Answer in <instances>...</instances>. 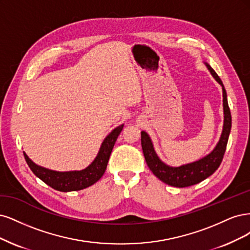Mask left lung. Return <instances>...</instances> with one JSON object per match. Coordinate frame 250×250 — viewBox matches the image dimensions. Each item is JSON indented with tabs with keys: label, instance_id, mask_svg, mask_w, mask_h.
Here are the masks:
<instances>
[{
	"label": "left lung",
	"instance_id": "1",
	"mask_svg": "<svg viewBox=\"0 0 250 250\" xmlns=\"http://www.w3.org/2000/svg\"><path fill=\"white\" fill-rule=\"evenodd\" d=\"M204 63L208 71L211 72L213 78L216 80V82L222 87L223 126L219 141L217 142L214 149L205 157L194 161V162L184 164L178 167L169 166L164 163L157 155L149 135L144 131L141 132V146L148 168L160 181L172 187H189L208 178L220 166L225 149H227V144L231 127V115L229 108L227 91H225V88L220 78L211 67L210 64L208 62Z\"/></svg>",
	"mask_w": 250,
	"mask_h": 250
}]
</instances>
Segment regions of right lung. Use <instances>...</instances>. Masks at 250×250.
I'll use <instances>...</instances> for the list:
<instances>
[{
    "mask_svg": "<svg viewBox=\"0 0 250 250\" xmlns=\"http://www.w3.org/2000/svg\"><path fill=\"white\" fill-rule=\"evenodd\" d=\"M123 128L124 125H120L107 135L101 144L98 155L92 162L82 170L56 171L35 164L25 151H23V156L33 173L53 189L61 192L79 191L95 184L104 175L111 151Z\"/></svg>",
    "mask_w": 250,
    "mask_h": 250,
    "instance_id": "right-lung-1",
    "label": "right lung"
}]
</instances>
